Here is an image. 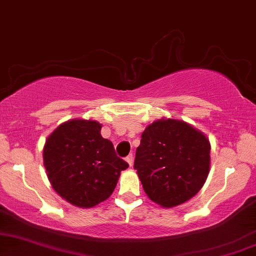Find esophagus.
<instances>
[{
  "mask_svg": "<svg viewBox=\"0 0 256 256\" xmlns=\"http://www.w3.org/2000/svg\"><path fill=\"white\" fill-rule=\"evenodd\" d=\"M126 160H127V163L129 164V166H132V163H134V157H132V155H128L127 157H126Z\"/></svg>",
  "mask_w": 256,
  "mask_h": 256,
  "instance_id": "34e87169",
  "label": "esophagus"
}]
</instances>
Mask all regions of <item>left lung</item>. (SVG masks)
Instances as JSON below:
<instances>
[{
	"label": "left lung",
	"instance_id": "8db88e82",
	"mask_svg": "<svg viewBox=\"0 0 256 256\" xmlns=\"http://www.w3.org/2000/svg\"><path fill=\"white\" fill-rule=\"evenodd\" d=\"M210 152L204 132L183 120L162 118L142 132L134 169L150 200L171 208L200 191L210 172Z\"/></svg>",
	"mask_w": 256,
	"mask_h": 256
}]
</instances>
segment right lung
I'll return each instance as SVG.
<instances>
[{
	"mask_svg": "<svg viewBox=\"0 0 256 256\" xmlns=\"http://www.w3.org/2000/svg\"><path fill=\"white\" fill-rule=\"evenodd\" d=\"M96 120L72 118L48 135L44 166L54 190L73 206L90 208L110 197L122 170L129 166L101 136Z\"/></svg>",
	"mask_w": 256,
	"mask_h": 256,
	"instance_id": "add662e5",
	"label": "right lung"
}]
</instances>
